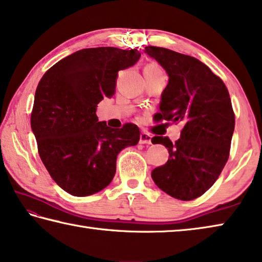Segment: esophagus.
Segmentation results:
<instances>
[{
    "mask_svg": "<svg viewBox=\"0 0 262 262\" xmlns=\"http://www.w3.org/2000/svg\"><path fill=\"white\" fill-rule=\"evenodd\" d=\"M151 135L147 132H142L140 135V143L141 144H150L151 143Z\"/></svg>",
    "mask_w": 262,
    "mask_h": 262,
    "instance_id": "1",
    "label": "esophagus"
}]
</instances>
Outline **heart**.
Listing matches in <instances>:
<instances>
[{
  "label": "heart",
  "mask_w": 262,
  "mask_h": 262,
  "mask_svg": "<svg viewBox=\"0 0 262 262\" xmlns=\"http://www.w3.org/2000/svg\"><path fill=\"white\" fill-rule=\"evenodd\" d=\"M144 76H149V75H158V74H162V70L159 68V66L156 63H148L147 66L144 67Z\"/></svg>",
  "instance_id": "heart-1"
}]
</instances>
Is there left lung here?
I'll return each mask as SVG.
<instances>
[{"label": "left lung", "instance_id": "8db88e82", "mask_svg": "<svg viewBox=\"0 0 262 262\" xmlns=\"http://www.w3.org/2000/svg\"><path fill=\"white\" fill-rule=\"evenodd\" d=\"M144 51L168 75L156 121L184 126L174 143L168 137L151 139L170 154L166 164L154 168L151 177L172 198L194 200L214 185L229 159L234 130L229 91L209 67L193 56L156 46Z\"/></svg>", "mask_w": 262, "mask_h": 262}]
</instances>
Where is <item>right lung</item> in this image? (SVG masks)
<instances>
[{"instance_id": "add662e5", "label": "right lung", "mask_w": 262, "mask_h": 262, "mask_svg": "<svg viewBox=\"0 0 262 262\" xmlns=\"http://www.w3.org/2000/svg\"><path fill=\"white\" fill-rule=\"evenodd\" d=\"M140 56L137 50L84 48L56 62L38 84L31 127L39 156L53 180L74 196L110 185L118 154L139 143V127L111 128L98 121L96 107L114 95L119 70Z\"/></svg>"}]
</instances>
